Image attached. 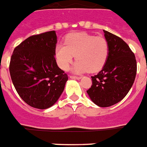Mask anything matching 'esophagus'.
Segmentation results:
<instances>
[{"label":"esophagus","instance_id":"esophagus-1","mask_svg":"<svg viewBox=\"0 0 147 147\" xmlns=\"http://www.w3.org/2000/svg\"><path fill=\"white\" fill-rule=\"evenodd\" d=\"M70 78H71V79L80 80V79H81L82 77H77V76H73V75H70Z\"/></svg>","mask_w":147,"mask_h":147}]
</instances>
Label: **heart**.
Instances as JSON below:
<instances>
[{"mask_svg":"<svg viewBox=\"0 0 147 147\" xmlns=\"http://www.w3.org/2000/svg\"><path fill=\"white\" fill-rule=\"evenodd\" d=\"M109 55V43L105 38L85 32L71 33L65 38L64 44L55 48L57 63L63 70H67L76 55L72 70L74 73L98 72L102 69Z\"/></svg>","mask_w":147,"mask_h":147,"instance_id":"obj_1","label":"heart"}]
</instances>
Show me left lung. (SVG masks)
I'll return each instance as SVG.
<instances>
[{
    "mask_svg": "<svg viewBox=\"0 0 147 147\" xmlns=\"http://www.w3.org/2000/svg\"><path fill=\"white\" fill-rule=\"evenodd\" d=\"M109 45L105 66L92 77V85L86 91L91 100L99 107L119 102L132 87L137 74V61L128 45L118 36L104 30Z\"/></svg>",
    "mask_w": 147,
    "mask_h": 147,
    "instance_id": "obj_1",
    "label": "left lung"
}]
</instances>
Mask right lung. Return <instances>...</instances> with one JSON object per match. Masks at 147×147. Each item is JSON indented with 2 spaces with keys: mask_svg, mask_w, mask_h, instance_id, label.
<instances>
[{
  "mask_svg": "<svg viewBox=\"0 0 147 147\" xmlns=\"http://www.w3.org/2000/svg\"><path fill=\"white\" fill-rule=\"evenodd\" d=\"M55 31L34 35L21 42L10 58V77L16 92L30 106L46 109L64 90L67 74L55 60Z\"/></svg>",
  "mask_w": 147,
  "mask_h": 147,
  "instance_id": "right-lung-1",
  "label": "right lung"
}]
</instances>
